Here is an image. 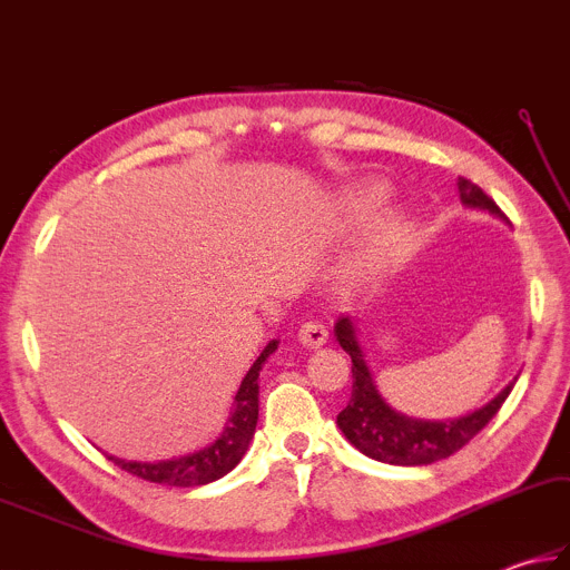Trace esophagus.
<instances>
[{"label":"esophagus","mask_w":570,"mask_h":570,"mask_svg":"<svg viewBox=\"0 0 570 570\" xmlns=\"http://www.w3.org/2000/svg\"><path fill=\"white\" fill-rule=\"evenodd\" d=\"M298 341L306 347H321L328 343V331H325L318 321H306L298 328Z\"/></svg>","instance_id":"obj_1"}]
</instances>
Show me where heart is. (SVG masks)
<instances>
[{
	"label": "heart",
	"mask_w": 570,
	"mask_h": 570,
	"mask_svg": "<svg viewBox=\"0 0 570 570\" xmlns=\"http://www.w3.org/2000/svg\"><path fill=\"white\" fill-rule=\"evenodd\" d=\"M382 200V188L370 186V188H360L355 193H350V198L345 200V220L350 225H367L374 210ZM411 229L409 223L402 220V217H394V220L384 223L377 233H374L367 254H365V266L370 272H384L402 257V252L409 245Z\"/></svg>",
	"instance_id": "obj_1"
}]
</instances>
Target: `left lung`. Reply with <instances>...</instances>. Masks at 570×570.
Instances as JSON below:
<instances>
[{"instance_id": "8db88e82", "label": "left lung", "mask_w": 570, "mask_h": 570, "mask_svg": "<svg viewBox=\"0 0 570 570\" xmlns=\"http://www.w3.org/2000/svg\"><path fill=\"white\" fill-rule=\"evenodd\" d=\"M460 203L465 208L488 210L507 223L504 213L498 208L490 196L482 193L480 186L468 178H458ZM335 341L353 360V396L347 406L337 414V426L345 433V439L353 443L360 453L372 460L390 465H431L435 460H443L460 451L470 439L488 426L492 416L498 414L504 399L510 396L517 377L504 390L490 399L485 406L470 411L465 416L431 421L414 419L386 404L374 384L372 372L367 367L365 353H362L360 328L353 316H341L335 323Z\"/></svg>"}]
</instances>
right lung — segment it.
<instances>
[{"label":"right lung","instance_id":"1","mask_svg":"<svg viewBox=\"0 0 570 570\" xmlns=\"http://www.w3.org/2000/svg\"><path fill=\"white\" fill-rule=\"evenodd\" d=\"M276 347L278 341H269V345L262 350V355L254 360V365L245 374V380H242L235 394L233 414H229L223 433L210 445L200 448L196 453L168 460H151V463L125 460L117 455L107 458L115 460V465L131 472V475L159 482V485L168 488H198L208 485L213 480H220L239 463L242 455L247 453L249 441L254 439V429H257L259 419V372L269 355H274Z\"/></svg>","mask_w":570,"mask_h":570}]
</instances>
